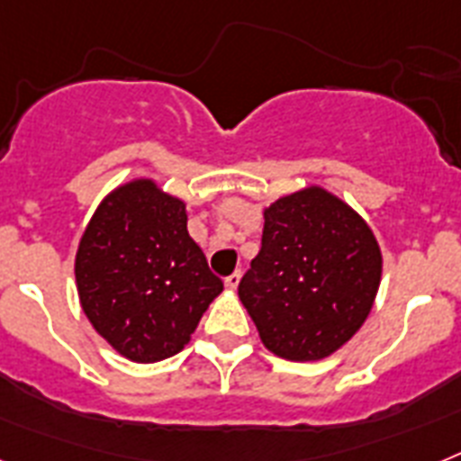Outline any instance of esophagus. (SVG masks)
Listing matches in <instances>:
<instances>
[{
	"label": "esophagus",
	"mask_w": 461,
	"mask_h": 461,
	"mask_svg": "<svg viewBox=\"0 0 461 461\" xmlns=\"http://www.w3.org/2000/svg\"><path fill=\"white\" fill-rule=\"evenodd\" d=\"M239 281H241V272H234V274H230V276L224 278V285H227L230 290H237Z\"/></svg>",
	"instance_id": "esophagus-1"
}]
</instances>
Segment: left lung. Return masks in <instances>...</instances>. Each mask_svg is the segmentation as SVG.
Instances as JSON below:
<instances>
[{
	"instance_id": "left-lung-1",
	"label": "left lung",
	"mask_w": 461,
	"mask_h": 461,
	"mask_svg": "<svg viewBox=\"0 0 461 461\" xmlns=\"http://www.w3.org/2000/svg\"><path fill=\"white\" fill-rule=\"evenodd\" d=\"M382 253L358 212L321 187L274 201L260 253L239 297L269 351L319 361L363 326L380 288Z\"/></svg>"
}]
</instances>
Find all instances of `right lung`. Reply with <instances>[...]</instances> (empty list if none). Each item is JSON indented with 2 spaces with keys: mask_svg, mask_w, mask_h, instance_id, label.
<instances>
[{
  "mask_svg": "<svg viewBox=\"0 0 461 461\" xmlns=\"http://www.w3.org/2000/svg\"><path fill=\"white\" fill-rule=\"evenodd\" d=\"M75 276L91 326L135 363L177 354L222 293L189 237L185 203L152 180H133L100 203L79 241Z\"/></svg>",
  "mask_w": 461,
  "mask_h": 461,
  "instance_id": "1",
  "label": "right lung"
}]
</instances>
